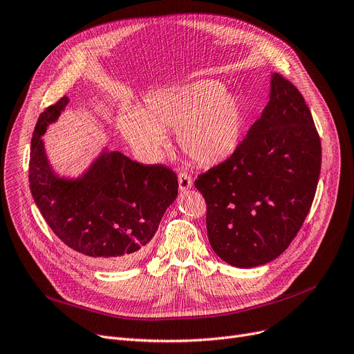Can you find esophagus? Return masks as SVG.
<instances>
[{
  "label": "esophagus",
  "instance_id": "obj_1",
  "mask_svg": "<svg viewBox=\"0 0 354 354\" xmlns=\"http://www.w3.org/2000/svg\"><path fill=\"white\" fill-rule=\"evenodd\" d=\"M192 187H193L192 177L187 176V174H184V173H180V176H178V190H180V193H186Z\"/></svg>",
  "mask_w": 354,
  "mask_h": 354
}]
</instances>
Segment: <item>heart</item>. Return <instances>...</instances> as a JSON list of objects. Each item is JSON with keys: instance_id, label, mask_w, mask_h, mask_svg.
Here are the masks:
<instances>
[{"instance_id": "1", "label": "heart", "mask_w": 354, "mask_h": 354, "mask_svg": "<svg viewBox=\"0 0 354 354\" xmlns=\"http://www.w3.org/2000/svg\"><path fill=\"white\" fill-rule=\"evenodd\" d=\"M245 122L241 96L210 79L149 95L137 113L118 118L122 137L148 154L165 145V129H177L180 149L203 167L222 164L236 153Z\"/></svg>"}]
</instances>
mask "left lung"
<instances>
[{"label":"left lung","mask_w":354,"mask_h":354,"mask_svg":"<svg viewBox=\"0 0 354 354\" xmlns=\"http://www.w3.org/2000/svg\"><path fill=\"white\" fill-rule=\"evenodd\" d=\"M269 102L229 160L194 181L207 205L214 254L238 268L278 258L304 223L322 168V142L304 97L271 75Z\"/></svg>","instance_id":"1"}]
</instances>
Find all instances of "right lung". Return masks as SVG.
Here are the masks:
<instances>
[{
    "instance_id": "obj_1",
    "label": "right lung",
    "mask_w": 354,
    "mask_h": 354,
    "mask_svg": "<svg viewBox=\"0 0 354 354\" xmlns=\"http://www.w3.org/2000/svg\"><path fill=\"white\" fill-rule=\"evenodd\" d=\"M69 104L48 106L31 138L30 190L56 236L97 268H124L141 259L165 210L178 194L176 174L142 165L120 151L102 148L76 177L60 176L41 138Z\"/></svg>"
}]
</instances>
